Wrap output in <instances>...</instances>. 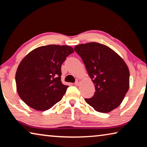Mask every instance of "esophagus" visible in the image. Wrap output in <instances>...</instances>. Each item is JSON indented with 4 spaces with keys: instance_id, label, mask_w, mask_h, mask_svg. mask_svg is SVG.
<instances>
[{
    "instance_id": "obj_1",
    "label": "esophagus",
    "mask_w": 147,
    "mask_h": 147,
    "mask_svg": "<svg viewBox=\"0 0 147 147\" xmlns=\"http://www.w3.org/2000/svg\"><path fill=\"white\" fill-rule=\"evenodd\" d=\"M80 80H78V79H77L76 80V82H75V83H74V84H75L76 86H79L80 85Z\"/></svg>"
}]
</instances>
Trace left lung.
Here are the masks:
<instances>
[{"label": "left lung", "instance_id": "1", "mask_svg": "<svg viewBox=\"0 0 147 147\" xmlns=\"http://www.w3.org/2000/svg\"><path fill=\"white\" fill-rule=\"evenodd\" d=\"M74 51L82 59L95 93L87 103L94 110L108 113L120 105L129 89L130 72L121 57L105 45H78Z\"/></svg>", "mask_w": 147, "mask_h": 147}]
</instances>
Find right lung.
<instances>
[{
    "instance_id": "obj_1",
    "label": "right lung",
    "mask_w": 147,
    "mask_h": 147,
    "mask_svg": "<svg viewBox=\"0 0 147 147\" xmlns=\"http://www.w3.org/2000/svg\"><path fill=\"white\" fill-rule=\"evenodd\" d=\"M73 53L70 46L49 45L24 57L16 74L17 93L24 103L45 111L61 100L69 87L61 83V64Z\"/></svg>"
}]
</instances>
